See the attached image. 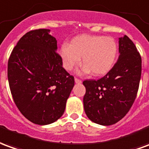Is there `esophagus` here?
<instances>
[{
    "instance_id": "1",
    "label": "esophagus",
    "mask_w": 149,
    "mask_h": 149,
    "mask_svg": "<svg viewBox=\"0 0 149 149\" xmlns=\"http://www.w3.org/2000/svg\"><path fill=\"white\" fill-rule=\"evenodd\" d=\"M74 81H75V83H82V81H81L80 79H77V78H75V79H74Z\"/></svg>"
}]
</instances>
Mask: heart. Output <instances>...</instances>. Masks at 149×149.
<instances>
[{
    "mask_svg": "<svg viewBox=\"0 0 149 149\" xmlns=\"http://www.w3.org/2000/svg\"><path fill=\"white\" fill-rule=\"evenodd\" d=\"M118 54L116 42L104 36H77L70 44H63L60 49V58L63 67L72 70L81 62L83 71L95 76H102L109 72L115 64Z\"/></svg>",
    "mask_w": 149,
    "mask_h": 149,
    "instance_id": "obj_1",
    "label": "heart"
}]
</instances>
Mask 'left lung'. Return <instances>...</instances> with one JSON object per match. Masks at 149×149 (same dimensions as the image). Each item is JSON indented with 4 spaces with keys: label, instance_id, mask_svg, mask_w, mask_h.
Wrapping results in <instances>:
<instances>
[{
    "label": "left lung",
    "instance_id": "8db88e82",
    "mask_svg": "<svg viewBox=\"0 0 149 149\" xmlns=\"http://www.w3.org/2000/svg\"><path fill=\"white\" fill-rule=\"evenodd\" d=\"M120 56L99 80H85L83 106L92 122L108 126L126 116L136 97L141 76V57L127 36L119 38Z\"/></svg>",
    "mask_w": 149,
    "mask_h": 149
}]
</instances>
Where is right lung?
<instances>
[{"instance_id": "right-lung-1", "label": "right lung", "mask_w": 149, "mask_h": 149, "mask_svg": "<svg viewBox=\"0 0 149 149\" xmlns=\"http://www.w3.org/2000/svg\"><path fill=\"white\" fill-rule=\"evenodd\" d=\"M49 29L26 33L13 48L8 62L9 88L21 113L38 125L62 116L74 85L63 67L57 40Z\"/></svg>"}]
</instances>
